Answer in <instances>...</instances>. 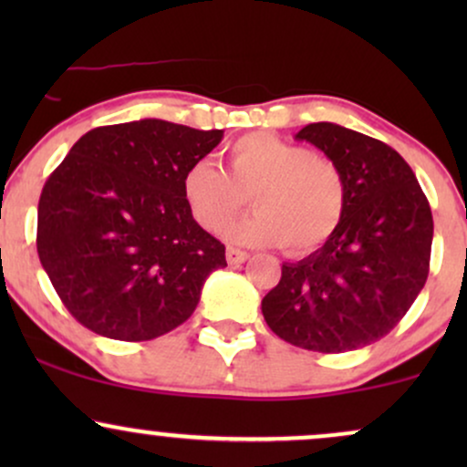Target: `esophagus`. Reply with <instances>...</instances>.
<instances>
[{
  "mask_svg": "<svg viewBox=\"0 0 467 467\" xmlns=\"http://www.w3.org/2000/svg\"><path fill=\"white\" fill-rule=\"evenodd\" d=\"M248 252H244V250H239V248H228L226 250V259H228V264L230 265H239V264H244L245 259H248Z\"/></svg>",
  "mask_w": 467,
  "mask_h": 467,
  "instance_id": "1",
  "label": "esophagus"
}]
</instances>
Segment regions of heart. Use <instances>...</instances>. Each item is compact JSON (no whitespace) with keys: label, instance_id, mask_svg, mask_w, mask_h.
<instances>
[{"label":"heart","instance_id":"obj_1","mask_svg":"<svg viewBox=\"0 0 467 467\" xmlns=\"http://www.w3.org/2000/svg\"><path fill=\"white\" fill-rule=\"evenodd\" d=\"M186 206L206 233H222L250 197L256 215L228 230L252 245H285L309 254L329 241L347 213V180L327 155L275 133H245L228 147V173L211 160H197L182 180Z\"/></svg>","mask_w":467,"mask_h":467}]
</instances>
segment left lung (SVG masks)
<instances>
[{"label":"left lung","instance_id":"1","mask_svg":"<svg viewBox=\"0 0 467 467\" xmlns=\"http://www.w3.org/2000/svg\"><path fill=\"white\" fill-rule=\"evenodd\" d=\"M296 138L340 166L349 191L347 213L323 248L283 264L261 312L278 337L301 349H362L387 336L426 285L431 203L389 144L334 122H312Z\"/></svg>","mask_w":467,"mask_h":467}]
</instances>
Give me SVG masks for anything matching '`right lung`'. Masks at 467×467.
<instances>
[{
    "instance_id": "add662e5",
    "label": "right lung",
    "mask_w": 467,
    "mask_h": 467,
    "mask_svg": "<svg viewBox=\"0 0 467 467\" xmlns=\"http://www.w3.org/2000/svg\"><path fill=\"white\" fill-rule=\"evenodd\" d=\"M222 138L158 118L96 127L52 171L36 252L80 325L142 342L191 318L226 248L192 219L182 180Z\"/></svg>"
}]
</instances>
